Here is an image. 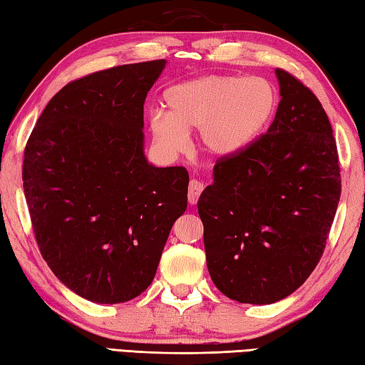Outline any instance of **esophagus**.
I'll return each mask as SVG.
<instances>
[{"instance_id": "34e87169", "label": "esophagus", "mask_w": 365, "mask_h": 365, "mask_svg": "<svg viewBox=\"0 0 365 365\" xmlns=\"http://www.w3.org/2000/svg\"><path fill=\"white\" fill-rule=\"evenodd\" d=\"M202 190H205V185H202V182L196 180V178L190 180V185H188V202L190 205H196L197 200H200V195Z\"/></svg>"}]
</instances>
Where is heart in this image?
<instances>
[{"label":"heart","mask_w":365,"mask_h":365,"mask_svg":"<svg viewBox=\"0 0 365 365\" xmlns=\"http://www.w3.org/2000/svg\"><path fill=\"white\" fill-rule=\"evenodd\" d=\"M168 113L148 117L154 145L165 156H177L197 128L201 150L214 158L245 151L264 132L277 109V91L261 77L205 76L170 86L164 93Z\"/></svg>","instance_id":"obj_1"}]
</instances>
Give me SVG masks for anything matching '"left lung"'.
Instances as JSON below:
<instances>
[{
	"label": "left lung",
	"instance_id": "left-lung-1",
	"mask_svg": "<svg viewBox=\"0 0 365 365\" xmlns=\"http://www.w3.org/2000/svg\"><path fill=\"white\" fill-rule=\"evenodd\" d=\"M282 100L267 133L220 158L197 201L209 275L245 304L296 292L324 255L341 178L336 141L317 96L275 69Z\"/></svg>",
	"mask_w": 365,
	"mask_h": 365
}]
</instances>
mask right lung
Wrapping results in <instances>:
<instances>
[{"label": "right lung", "mask_w": 365, "mask_h": 365, "mask_svg": "<svg viewBox=\"0 0 365 365\" xmlns=\"http://www.w3.org/2000/svg\"><path fill=\"white\" fill-rule=\"evenodd\" d=\"M165 59L117 66L61 88L24 151L22 180L43 259L82 298L117 304L151 285L187 209L188 172L143 153V104Z\"/></svg>", "instance_id": "add662e5"}]
</instances>
